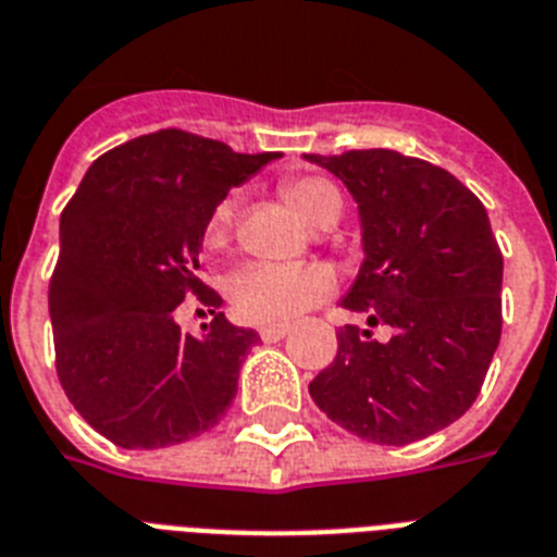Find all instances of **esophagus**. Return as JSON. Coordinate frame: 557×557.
Returning <instances> with one entry per match:
<instances>
[{
  "label": "esophagus",
  "instance_id": "esophagus-1",
  "mask_svg": "<svg viewBox=\"0 0 557 557\" xmlns=\"http://www.w3.org/2000/svg\"><path fill=\"white\" fill-rule=\"evenodd\" d=\"M288 329H292V325H288V323L263 325V329H260V341H263V343H277V341H283V337H286V334H288Z\"/></svg>",
  "mask_w": 557,
  "mask_h": 557
}]
</instances>
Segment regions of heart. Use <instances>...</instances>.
Wrapping results in <instances>:
<instances>
[{"instance_id":"obj_1","label":"heart","mask_w":557,"mask_h":557,"mask_svg":"<svg viewBox=\"0 0 557 557\" xmlns=\"http://www.w3.org/2000/svg\"><path fill=\"white\" fill-rule=\"evenodd\" d=\"M286 200L311 228H332L343 211L341 191L323 176H292L283 185ZM234 197L216 202L206 225V246L220 248L234 223ZM228 302L246 323H283L334 292V274L320 263H248L228 280Z\"/></svg>"}]
</instances>
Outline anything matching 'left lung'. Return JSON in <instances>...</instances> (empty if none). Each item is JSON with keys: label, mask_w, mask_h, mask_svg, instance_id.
Wrapping results in <instances>:
<instances>
[{"label": "left lung", "mask_w": 557, "mask_h": 557, "mask_svg": "<svg viewBox=\"0 0 557 557\" xmlns=\"http://www.w3.org/2000/svg\"><path fill=\"white\" fill-rule=\"evenodd\" d=\"M306 160L341 176L360 211L366 260L343 309L337 357L311 400L351 435L404 446L446 429L474 404L500 341L504 255L483 202L449 171L369 148Z\"/></svg>", "instance_id": "obj_1"}]
</instances>
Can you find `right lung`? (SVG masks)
I'll use <instances>...</instances> for the list:
<instances>
[{
  "label": "right lung",
  "instance_id": "1",
  "mask_svg": "<svg viewBox=\"0 0 557 557\" xmlns=\"http://www.w3.org/2000/svg\"><path fill=\"white\" fill-rule=\"evenodd\" d=\"M277 153L162 128L106 151L59 220L48 288L57 374L74 409L122 449H162L220 423L260 337L225 320L200 248L228 188ZM197 293L215 320L183 333L175 306Z\"/></svg>",
  "mask_w": 557,
  "mask_h": 557
}]
</instances>
